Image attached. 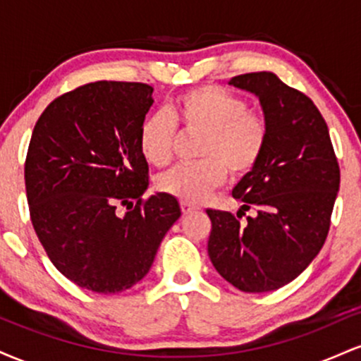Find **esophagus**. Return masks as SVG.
<instances>
[{
  "label": "esophagus",
  "mask_w": 361,
  "mask_h": 361,
  "mask_svg": "<svg viewBox=\"0 0 361 361\" xmlns=\"http://www.w3.org/2000/svg\"><path fill=\"white\" fill-rule=\"evenodd\" d=\"M181 212H183V215H188V214H192V212H195V210L198 209V207H195L193 204H190V202H181Z\"/></svg>",
  "instance_id": "34e87169"
}]
</instances>
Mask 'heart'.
Returning a JSON list of instances; mask_svg holds the SVG:
<instances>
[{
  "label": "heart",
  "instance_id": "obj_1",
  "mask_svg": "<svg viewBox=\"0 0 361 361\" xmlns=\"http://www.w3.org/2000/svg\"><path fill=\"white\" fill-rule=\"evenodd\" d=\"M204 132L195 164H181L157 178L159 192L183 202H204L226 181V173L243 178L255 169L268 140V123L247 102L219 86H200L180 94L169 114L156 111L140 126L139 147L151 166L171 161L176 124Z\"/></svg>",
  "mask_w": 361,
  "mask_h": 361
}]
</instances>
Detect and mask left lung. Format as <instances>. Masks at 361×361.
<instances>
[{"label": "left lung", "mask_w": 361, "mask_h": 361, "mask_svg": "<svg viewBox=\"0 0 361 361\" xmlns=\"http://www.w3.org/2000/svg\"><path fill=\"white\" fill-rule=\"evenodd\" d=\"M231 86L258 97L268 123L259 163L234 186L238 217L209 209V256L215 270L250 293L295 280L317 256L329 233L339 190V166L329 130L309 97L273 73L234 76ZM257 214L247 223L240 212Z\"/></svg>", "instance_id": "left-lung-1"}]
</instances>
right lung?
Here are the masks:
<instances>
[{
    "label": "right lung",
    "mask_w": 361,
    "mask_h": 361,
    "mask_svg": "<svg viewBox=\"0 0 361 361\" xmlns=\"http://www.w3.org/2000/svg\"><path fill=\"white\" fill-rule=\"evenodd\" d=\"M152 103L142 82H90L56 98L32 132L25 186L37 238L54 267L91 292L142 280L181 215L171 195L142 198L149 166L139 132ZM117 204L128 205L126 216Z\"/></svg>",
    "instance_id": "right-lung-1"
}]
</instances>
